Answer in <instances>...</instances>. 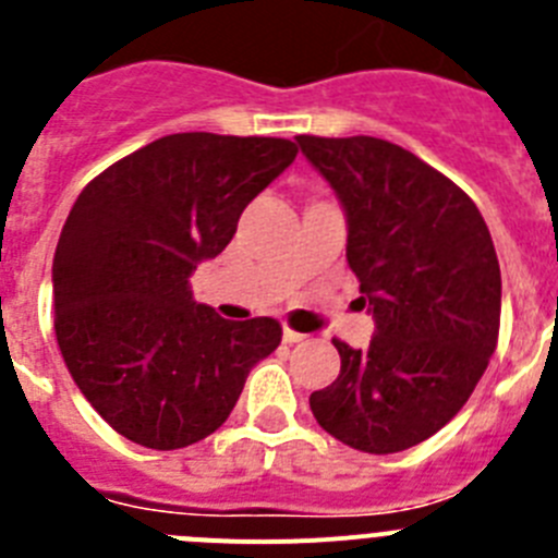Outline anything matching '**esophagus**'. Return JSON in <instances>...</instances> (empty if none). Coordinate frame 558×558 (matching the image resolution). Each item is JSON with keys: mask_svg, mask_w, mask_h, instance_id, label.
Segmentation results:
<instances>
[{"mask_svg": "<svg viewBox=\"0 0 558 558\" xmlns=\"http://www.w3.org/2000/svg\"><path fill=\"white\" fill-rule=\"evenodd\" d=\"M282 338H284V343H299V340H304V335L295 332V329H290V327H284Z\"/></svg>", "mask_w": 558, "mask_h": 558, "instance_id": "34e87169", "label": "esophagus"}]
</instances>
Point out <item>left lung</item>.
Instances as JSON below:
<instances>
[{"instance_id":"8db88e82","label":"left lung","mask_w":558,"mask_h":558,"mask_svg":"<svg viewBox=\"0 0 558 558\" xmlns=\"http://www.w3.org/2000/svg\"><path fill=\"white\" fill-rule=\"evenodd\" d=\"M347 215V259L374 318L366 349L335 340L340 374L310 393L318 425L388 456L438 433L475 391L500 329V265L470 195L374 136H295Z\"/></svg>"}]
</instances>
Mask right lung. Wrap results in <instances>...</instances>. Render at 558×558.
I'll return each instance as SVG.
<instances>
[{
    "label": "right lung",
    "instance_id": "1",
    "mask_svg": "<svg viewBox=\"0 0 558 558\" xmlns=\"http://www.w3.org/2000/svg\"><path fill=\"white\" fill-rule=\"evenodd\" d=\"M295 142L172 133L77 195L52 259L63 363L113 430L181 450L223 425L282 327L234 324L192 295L245 206L293 165Z\"/></svg>",
    "mask_w": 558,
    "mask_h": 558
}]
</instances>
